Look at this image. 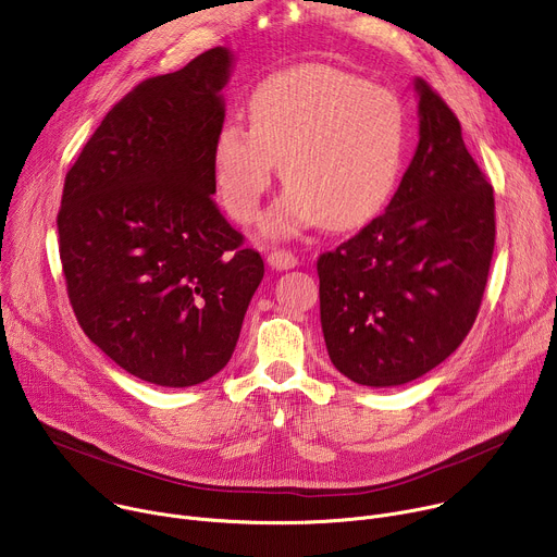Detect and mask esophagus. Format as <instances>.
I'll use <instances>...</instances> for the list:
<instances>
[{"label": "esophagus", "instance_id": "1", "mask_svg": "<svg viewBox=\"0 0 557 557\" xmlns=\"http://www.w3.org/2000/svg\"><path fill=\"white\" fill-rule=\"evenodd\" d=\"M267 260H269V267L275 271H288V269L297 267V258L284 249H273Z\"/></svg>", "mask_w": 557, "mask_h": 557}]
</instances>
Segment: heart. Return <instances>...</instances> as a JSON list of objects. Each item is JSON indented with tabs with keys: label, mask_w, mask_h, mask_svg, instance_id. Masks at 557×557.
<instances>
[{
	"label": "heart",
	"mask_w": 557,
	"mask_h": 557,
	"mask_svg": "<svg viewBox=\"0 0 557 557\" xmlns=\"http://www.w3.org/2000/svg\"><path fill=\"white\" fill-rule=\"evenodd\" d=\"M249 116L224 123L213 143L215 187L233 218L260 215L280 163L288 189L267 220L271 235L322 222L357 228L387 205L408 140L392 92L333 65H299L258 84Z\"/></svg>",
	"instance_id": "obj_1"
}]
</instances>
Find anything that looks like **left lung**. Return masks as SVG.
<instances>
[{
  "label": "left lung",
  "mask_w": 557,
  "mask_h": 557,
  "mask_svg": "<svg viewBox=\"0 0 557 557\" xmlns=\"http://www.w3.org/2000/svg\"><path fill=\"white\" fill-rule=\"evenodd\" d=\"M419 145L385 213L317 260L333 366L359 385L410 383L479 314L494 256V189L445 101L414 78Z\"/></svg>",
  "instance_id": "obj_1"
}]
</instances>
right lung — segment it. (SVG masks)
<instances>
[{"instance_id":"right-lung-1","label":"right lung","mask_w":557,"mask_h":557,"mask_svg":"<svg viewBox=\"0 0 557 557\" xmlns=\"http://www.w3.org/2000/svg\"><path fill=\"white\" fill-rule=\"evenodd\" d=\"M235 57L218 46L136 86L101 121L57 218L67 297L125 372L189 387L231 359L264 277L213 202V143Z\"/></svg>"}]
</instances>
